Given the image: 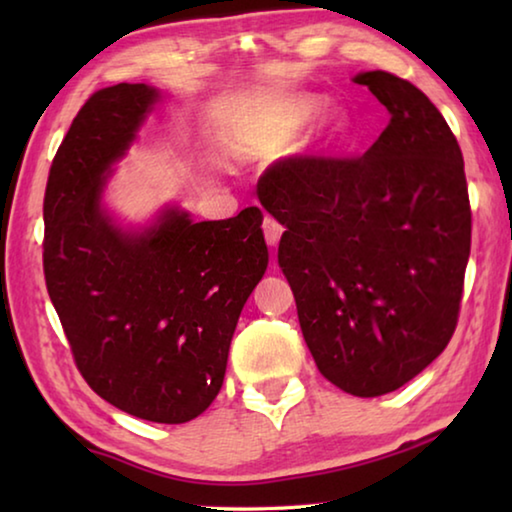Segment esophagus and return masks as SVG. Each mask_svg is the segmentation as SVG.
<instances>
[{"label": "esophagus", "instance_id": "1", "mask_svg": "<svg viewBox=\"0 0 512 512\" xmlns=\"http://www.w3.org/2000/svg\"><path fill=\"white\" fill-rule=\"evenodd\" d=\"M264 237H266V244L275 248L277 244H280V237H282V225L277 223L275 219H271V216H264Z\"/></svg>", "mask_w": 512, "mask_h": 512}]
</instances>
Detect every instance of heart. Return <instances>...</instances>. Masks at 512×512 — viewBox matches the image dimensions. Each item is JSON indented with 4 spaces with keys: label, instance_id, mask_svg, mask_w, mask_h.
<instances>
[{
    "label": "heart",
    "instance_id": "obj_1",
    "mask_svg": "<svg viewBox=\"0 0 512 512\" xmlns=\"http://www.w3.org/2000/svg\"><path fill=\"white\" fill-rule=\"evenodd\" d=\"M320 106H323V101L314 94H291V97L282 99L273 110L271 119L266 121V126L255 135L250 151L268 160L291 153L298 146L300 137L305 135L307 126L316 119ZM343 128L345 121L339 112L325 117L316 135L320 146H332L343 135Z\"/></svg>",
    "mask_w": 512,
    "mask_h": 512
}]
</instances>
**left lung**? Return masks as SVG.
<instances>
[{
	"instance_id": "1",
	"label": "left lung",
	"mask_w": 512,
	"mask_h": 512,
	"mask_svg": "<svg viewBox=\"0 0 512 512\" xmlns=\"http://www.w3.org/2000/svg\"><path fill=\"white\" fill-rule=\"evenodd\" d=\"M391 121L361 158L273 164L257 183L284 228L277 264L320 375L386 395L447 348L470 259L463 153L413 83L361 72Z\"/></svg>"
}]
</instances>
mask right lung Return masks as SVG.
<instances>
[{"label":"right lung","mask_w":512,"mask_h":512,"mask_svg":"<svg viewBox=\"0 0 512 512\" xmlns=\"http://www.w3.org/2000/svg\"><path fill=\"white\" fill-rule=\"evenodd\" d=\"M162 92H94L54 158L45 192V280L74 361L103 400L183 424L219 395L241 309L268 266L259 207L194 221L167 205L121 225L106 203L115 164Z\"/></svg>","instance_id":"1"}]
</instances>
